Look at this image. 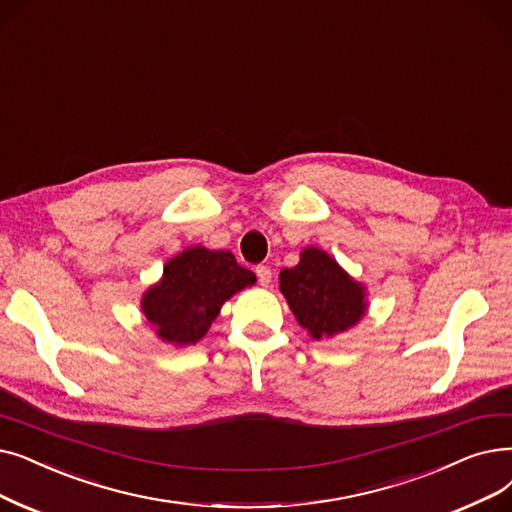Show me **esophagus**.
Wrapping results in <instances>:
<instances>
[{"label":"esophagus","instance_id":"obj_1","mask_svg":"<svg viewBox=\"0 0 512 512\" xmlns=\"http://www.w3.org/2000/svg\"><path fill=\"white\" fill-rule=\"evenodd\" d=\"M255 274H257V280L261 286H268L272 282V270L268 268V265H257Z\"/></svg>","mask_w":512,"mask_h":512}]
</instances>
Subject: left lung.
I'll list each match as a JSON object with an SVG mask.
<instances>
[{
  "label": "left lung",
  "mask_w": 512,
  "mask_h": 512,
  "mask_svg": "<svg viewBox=\"0 0 512 512\" xmlns=\"http://www.w3.org/2000/svg\"><path fill=\"white\" fill-rule=\"evenodd\" d=\"M278 280L280 293L311 339H332L366 318V286L318 247H305L295 268L282 270Z\"/></svg>",
  "instance_id": "1"
}]
</instances>
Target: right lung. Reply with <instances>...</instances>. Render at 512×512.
Here are the masks:
<instances>
[{"label":"right lung","mask_w":512,"mask_h":512,"mask_svg":"<svg viewBox=\"0 0 512 512\" xmlns=\"http://www.w3.org/2000/svg\"><path fill=\"white\" fill-rule=\"evenodd\" d=\"M257 282L230 251H211L196 244L171 257L159 282L146 288L140 307L163 343L188 347L201 341L221 305Z\"/></svg>","instance_id":"add662e5"}]
</instances>
